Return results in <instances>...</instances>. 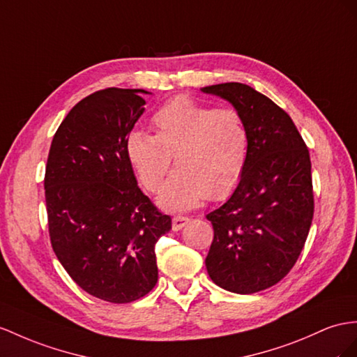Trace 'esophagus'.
<instances>
[{
	"label": "esophagus",
	"instance_id": "esophagus-1",
	"mask_svg": "<svg viewBox=\"0 0 357 357\" xmlns=\"http://www.w3.org/2000/svg\"><path fill=\"white\" fill-rule=\"evenodd\" d=\"M190 223V218L184 215H175L172 218V229L173 231H181L182 227Z\"/></svg>",
	"mask_w": 357,
	"mask_h": 357
}]
</instances>
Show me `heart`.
<instances>
[{
    "instance_id": "b5f03b06",
    "label": "heart",
    "mask_w": 357,
    "mask_h": 357,
    "mask_svg": "<svg viewBox=\"0 0 357 357\" xmlns=\"http://www.w3.org/2000/svg\"><path fill=\"white\" fill-rule=\"evenodd\" d=\"M155 135L132 131L126 157L142 185L155 193L172 157L178 167L161 188L158 205L187 211L205 200L222 199L238 185L249 158V130L235 108H213L187 96L161 105L152 116Z\"/></svg>"
}]
</instances>
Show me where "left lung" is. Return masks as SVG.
Here are the masks:
<instances>
[{"instance_id":"left-lung-1","label":"left lung","mask_w":357,"mask_h":357,"mask_svg":"<svg viewBox=\"0 0 357 357\" xmlns=\"http://www.w3.org/2000/svg\"><path fill=\"white\" fill-rule=\"evenodd\" d=\"M227 100L249 130V158L238 185L209 213L214 240L205 266L220 288L236 294L267 289L287 276L314 217L306 144L270 98L241 83L200 89Z\"/></svg>"}]
</instances>
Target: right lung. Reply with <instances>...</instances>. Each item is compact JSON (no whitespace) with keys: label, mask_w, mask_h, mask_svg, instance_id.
Masks as SVG:
<instances>
[{"label":"right lung","mask_w":357,"mask_h":357,"mask_svg":"<svg viewBox=\"0 0 357 357\" xmlns=\"http://www.w3.org/2000/svg\"><path fill=\"white\" fill-rule=\"evenodd\" d=\"M142 95L151 93L109 87L79 100L54 135L45 172L52 249L79 288L109 303H130L155 287V243L172 229L126 157Z\"/></svg>","instance_id":"obj_1"}]
</instances>
